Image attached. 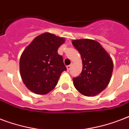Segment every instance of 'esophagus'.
<instances>
[{
  "mask_svg": "<svg viewBox=\"0 0 129 129\" xmlns=\"http://www.w3.org/2000/svg\"><path fill=\"white\" fill-rule=\"evenodd\" d=\"M71 67H72L71 64H70V65L67 66V70H68V71H69V70L71 69Z\"/></svg>",
  "mask_w": 129,
  "mask_h": 129,
  "instance_id": "obj_1",
  "label": "esophagus"
}]
</instances>
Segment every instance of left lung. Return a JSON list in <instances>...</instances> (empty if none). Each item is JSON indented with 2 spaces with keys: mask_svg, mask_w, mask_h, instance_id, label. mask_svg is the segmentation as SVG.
<instances>
[{
  "mask_svg": "<svg viewBox=\"0 0 129 129\" xmlns=\"http://www.w3.org/2000/svg\"><path fill=\"white\" fill-rule=\"evenodd\" d=\"M80 53L83 69L80 75L73 78L77 90L85 96H95L107 87L113 71L111 57L97 41L80 39L72 41Z\"/></svg>",
  "mask_w": 129,
  "mask_h": 129,
  "instance_id": "left-lung-1",
  "label": "left lung"
}]
</instances>
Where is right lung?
<instances>
[{
    "label": "right lung",
    "mask_w": 129,
    "mask_h": 129,
    "mask_svg": "<svg viewBox=\"0 0 129 129\" xmlns=\"http://www.w3.org/2000/svg\"><path fill=\"white\" fill-rule=\"evenodd\" d=\"M65 40L50 33L40 35L23 52L20 73L25 86L37 94H46L57 85L61 73L67 71L58 49Z\"/></svg>",
    "instance_id": "obj_1"
}]
</instances>
